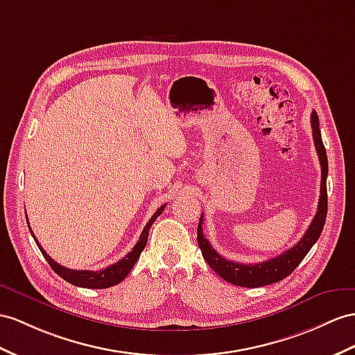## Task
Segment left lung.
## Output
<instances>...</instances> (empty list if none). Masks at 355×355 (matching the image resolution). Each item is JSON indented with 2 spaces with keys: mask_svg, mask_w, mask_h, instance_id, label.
I'll return each mask as SVG.
<instances>
[{
  "mask_svg": "<svg viewBox=\"0 0 355 355\" xmlns=\"http://www.w3.org/2000/svg\"><path fill=\"white\" fill-rule=\"evenodd\" d=\"M311 124L315 148L321 163V193L313 220L304 232L303 239L300 240L295 246L285 250L284 253H280L276 258H271L264 262H258V264H240V262L225 259L213 249L211 244L204 237V216L201 214V219H199L198 223V246L201 249L207 264L210 266L223 280L230 282L232 285H239L244 288H258L276 284V282L285 279L297 268V266L303 261L309 250L312 249L313 244L320 239L327 217V175H329V160H327V153L321 138L320 118H318V114L315 111H312Z\"/></svg>",
  "mask_w": 355,
  "mask_h": 355,
  "instance_id": "1",
  "label": "left lung"
}]
</instances>
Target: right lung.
I'll list each match as a JSON object with an SVG mask.
<instances>
[{"mask_svg": "<svg viewBox=\"0 0 355 355\" xmlns=\"http://www.w3.org/2000/svg\"><path fill=\"white\" fill-rule=\"evenodd\" d=\"M163 208H165V205H162L159 210L151 216V219L148 220L147 225H145V228H144V231L141 234V237H139L138 243H136V246L132 249V252L127 253V255L123 259L115 262V264L109 266V267H106L103 270H98V271L73 270V268H67V267L60 266L58 262L53 261L48 255V253L44 252V249L42 248V244L37 241V239H35V235L33 234L30 226H28V228H30V232L33 235L35 244H37L40 252L43 253L44 259L49 262V266L52 267V270L55 271L60 277H62L66 282H69V284L75 285V286L89 288V289H102V288H109V286H114L116 284H120V282L123 279H125L127 275H129L130 270L135 267L136 261L139 259L141 252L144 250L145 246H147V240H148V234H150L151 225L163 213Z\"/></svg>", "mask_w": 355, "mask_h": 355, "instance_id": "add662e5", "label": "right lung"}]
</instances>
